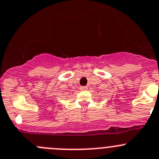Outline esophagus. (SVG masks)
I'll return each mask as SVG.
<instances>
[{
	"instance_id": "34e87169",
	"label": "esophagus",
	"mask_w": 159,
	"mask_h": 159,
	"mask_svg": "<svg viewBox=\"0 0 159 159\" xmlns=\"http://www.w3.org/2000/svg\"><path fill=\"white\" fill-rule=\"evenodd\" d=\"M87 89H88L87 86H81V87H80V90L81 91H86Z\"/></svg>"
}]
</instances>
